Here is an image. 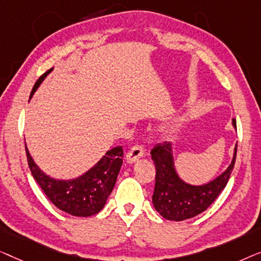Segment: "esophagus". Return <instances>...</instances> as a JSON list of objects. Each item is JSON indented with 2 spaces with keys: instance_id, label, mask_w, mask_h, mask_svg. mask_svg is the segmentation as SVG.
Here are the masks:
<instances>
[{
  "instance_id": "1",
  "label": "esophagus",
  "mask_w": 261,
  "mask_h": 261,
  "mask_svg": "<svg viewBox=\"0 0 261 261\" xmlns=\"http://www.w3.org/2000/svg\"><path fill=\"white\" fill-rule=\"evenodd\" d=\"M144 153V149H143L142 145H135L129 150V152L126 153V162L127 163H134L136 161L141 159Z\"/></svg>"
}]
</instances>
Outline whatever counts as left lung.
Here are the masks:
<instances>
[{
  "instance_id": "1",
  "label": "left lung",
  "mask_w": 261,
  "mask_h": 261,
  "mask_svg": "<svg viewBox=\"0 0 261 261\" xmlns=\"http://www.w3.org/2000/svg\"><path fill=\"white\" fill-rule=\"evenodd\" d=\"M237 130L236 119L232 120ZM234 148L232 162L223 172L204 185H190L179 177L175 166L172 143L164 142L151 150V159L156 167L155 190L152 204L164 219L183 221L201 214L214 202L225 189L234 168L237 157Z\"/></svg>"
}]
</instances>
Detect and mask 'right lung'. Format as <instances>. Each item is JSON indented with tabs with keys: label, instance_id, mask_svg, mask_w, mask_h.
Here are the masks:
<instances>
[{
	"label": "right lung",
	"instance_id": "1",
	"mask_svg": "<svg viewBox=\"0 0 261 261\" xmlns=\"http://www.w3.org/2000/svg\"><path fill=\"white\" fill-rule=\"evenodd\" d=\"M52 71L53 68H50L40 76L33 87L29 99H32L35 91ZM25 153L33 177L41 187L46 196L60 211L80 218L92 216L104 208L116 185L124 155L122 146H116L106 151L105 155L84 174L71 179H59L47 175L40 169L31 156L27 144Z\"/></svg>",
	"mask_w": 261,
	"mask_h": 261
}]
</instances>
